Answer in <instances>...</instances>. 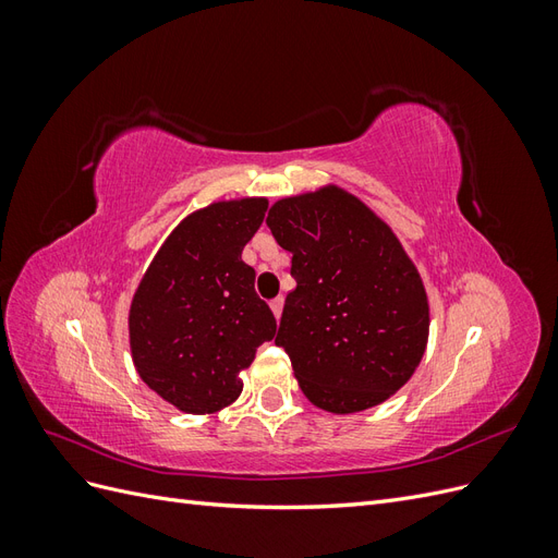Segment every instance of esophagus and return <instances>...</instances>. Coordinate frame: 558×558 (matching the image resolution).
<instances>
[{"instance_id":"1","label":"esophagus","mask_w":558,"mask_h":558,"mask_svg":"<svg viewBox=\"0 0 558 558\" xmlns=\"http://www.w3.org/2000/svg\"><path fill=\"white\" fill-rule=\"evenodd\" d=\"M269 310H272V314L279 318L281 310H283V298H275L272 302H269Z\"/></svg>"}]
</instances>
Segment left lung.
I'll list each match as a JSON object with an SVG mask.
<instances>
[{
    "label": "left lung",
    "mask_w": 558,
    "mask_h": 558,
    "mask_svg": "<svg viewBox=\"0 0 558 558\" xmlns=\"http://www.w3.org/2000/svg\"><path fill=\"white\" fill-rule=\"evenodd\" d=\"M267 228L293 253L277 347L302 393L332 414L377 408L408 384L430 307L414 260L381 216L335 183L277 199Z\"/></svg>",
    "instance_id": "left-lung-1"
}]
</instances>
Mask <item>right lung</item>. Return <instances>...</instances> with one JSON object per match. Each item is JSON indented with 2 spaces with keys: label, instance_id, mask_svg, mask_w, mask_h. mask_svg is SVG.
Here are the masks:
<instances>
[{
  "label": "right lung",
  "instance_id": "right-lung-1",
  "mask_svg": "<svg viewBox=\"0 0 558 558\" xmlns=\"http://www.w3.org/2000/svg\"><path fill=\"white\" fill-rule=\"evenodd\" d=\"M267 197L218 199L189 214L146 267L128 312L142 381L185 414H214L240 398L242 373L277 332L242 251Z\"/></svg>",
  "mask_w": 558,
  "mask_h": 558
}]
</instances>
